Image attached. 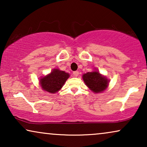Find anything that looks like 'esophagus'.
Masks as SVG:
<instances>
[{
  "mask_svg": "<svg viewBox=\"0 0 147 147\" xmlns=\"http://www.w3.org/2000/svg\"><path fill=\"white\" fill-rule=\"evenodd\" d=\"M74 76H75V77H78V75H79V71H74Z\"/></svg>",
  "mask_w": 147,
  "mask_h": 147,
  "instance_id": "1",
  "label": "esophagus"
}]
</instances>
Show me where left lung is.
I'll use <instances>...</instances> for the list:
<instances>
[{
	"label": "left lung",
	"instance_id": "8db88e82",
	"mask_svg": "<svg viewBox=\"0 0 147 147\" xmlns=\"http://www.w3.org/2000/svg\"><path fill=\"white\" fill-rule=\"evenodd\" d=\"M84 83L88 88L95 94L102 93L107 89L109 85V80L102 75L98 69L88 72L82 76Z\"/></svg>",
	"mask_w": 147,
	"mask_h": 147
}]
</instances>
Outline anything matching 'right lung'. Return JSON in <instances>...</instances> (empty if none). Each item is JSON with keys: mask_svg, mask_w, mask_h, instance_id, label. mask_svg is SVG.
<instances>
[{"mask_svg": "<svg viewBox=\"0 0 147 147\" xmlns=\"http://www.w3.org/2000/svg\"><path fill=\"white\" fill-rule=\"evenodd\" d=\"M69 76L67 72L55 68L47 75L40 78V86L43 91L55 94L61 89Z\"/></svg>", "mask_w": 147, "mask_h": 147, "instance_id": "obj_1", "label": "right lung"}]
</instances>
